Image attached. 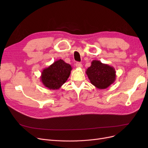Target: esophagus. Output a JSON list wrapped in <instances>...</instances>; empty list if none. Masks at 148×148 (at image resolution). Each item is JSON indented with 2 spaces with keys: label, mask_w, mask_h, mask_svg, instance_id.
<instances>
[{
  "label": "esophagus",
  "mask_w": 148,
  "mask_h": 148,
  "mask_svg": "<svg viewBox=\"0 0 148 148\" xmlns=\"http://www.w3.org/2000/svg\"><path fill=\"white\" fill-rule=\"evenodd\" d=\"M76 66H77V68H79V69L82 68L83 66L82 64L81 63H79V62H77V63H76Z\"/></svg>",
  "instance_id": "obj_1"
}]
</instances>
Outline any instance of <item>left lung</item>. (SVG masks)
<instances>
[{
	"label": "left lung",
	"mask_w": 148,
	"mask_h": 148,
	"mask_svg": "<svg viewBox=\"0 0 148 148\" xmlns=\"http://www.w3.org/2000/svg\"><path fill=\"white\" fill-rule=\"evenodd\" d=\"M86 73L91 83L96 88L104 89L109 87L116 79V71L113 66L94 60Z\"/></svg>",
	"instance_id": "8db88e82"
}]
</instances>
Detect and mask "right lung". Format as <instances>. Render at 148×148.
<instances>
[{
  "instance_id": "add662e5",
  "label": "right lung",
  "mask_w": 148,
  "mask_h": 148,
  "mask_svg": "<svg viewBox=\"0 0 148 148\" xmlns=\"http://www.w3.org/2000/svg\"><path fill=\"white\" fill-rule=\"evenodd\" d=\"M71 70L70 64L63 60H58L43 69L40 79L44 86L49 89H59L69 78Z\"/></svg>"
}]
</instances>
